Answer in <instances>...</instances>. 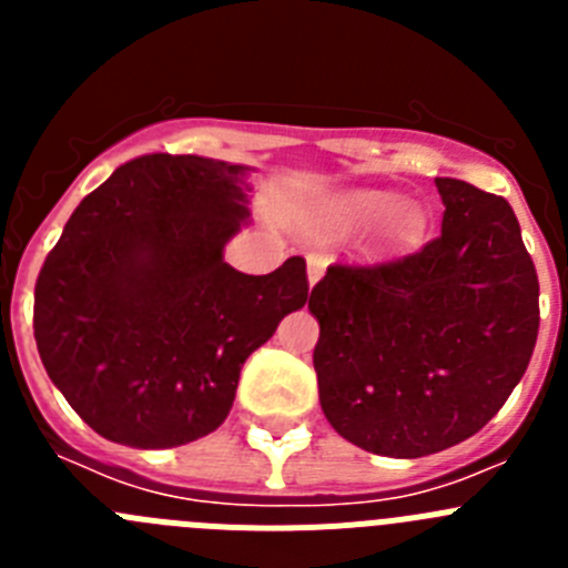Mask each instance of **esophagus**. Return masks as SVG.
Segmentation results:
<instances>
[{
	"mask_svg": "<svg viewBox=\"0 0 568 568\" xmlns=\"http://www.w3.org/2000/svg\"><path fill=\"white\" fill-rule=\"evenodd\" d=\"M324 270H327V261L321 258V255H310V258H307V278H310V284H315V281H318L321 275H324Z\"/></svg>",
	"mask_w": 568,
	"mask_h": 568,
	"instance_id": "obj_1",
	"label": "esophagus"
}]
</instances>
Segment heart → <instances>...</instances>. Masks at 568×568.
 <instances>
[{"label":"heart","instance_id":"obj_1","mask_svg":"<svg viewBox=\"0 0 568 568\" xmlns=\"http://www.w3.org/2000/svg\"><path fill=\"white\" fill-rule=\"evenodd\" d=\"M375 215H386L375 235V250L381 253H404V250L415 247L424 235V213L413 204H400L395 195L353 193L341 199L338 204V222L346 227L373 222Z\"/></svg>","mask_w":568,"mask_h":568}]
</instances>
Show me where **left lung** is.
<instances>
[{
  "label": "left lung",
  "mask_w": 568,
  "mask_h": 568,
  "mask_svg": "<svg viewBox=\"0 0 568 568\" xmlns=\"http://www.w3.org/2000/svg\"><path fill=\"white\" fill-rule=\"evenodd\" d=\"M444 224L381 264H333L310 293L321 409L366 453L424 458L484 429L538 341V273L509 202L435 179Z\"/></svg>",
  "instance_id": "8db88e82"
}]
</instances>
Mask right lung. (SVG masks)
Wrapping results in <instances>:
<instances>
[{
  "mask_svg": "<svg viewBox=\"0 0 568 568\" xmlns=\"http://www.w3.org/2000/svg\"><path fill=\"white\" fill-rule=\"evenodd\" d=\"M241 164L148 153L84 195L33 295L50 381L113 444L170 449L224 424L244 361L304 307L307 261H224L247 219Z\"/></svg>",
  "mask_w": 568,
  "mask_h": 568,
  "instance_id": "obj_1",
  "label": "right lung"
}]
</instances>
